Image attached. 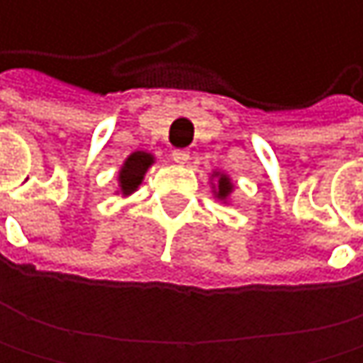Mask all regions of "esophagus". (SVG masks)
I'll return each instance as SVG.
<instances>
[{
  "mask_svg": "<svg viewBox=\"0 0 363 363\" xmlns=\"http://www.w3.org/2000/svg\"><path fill=\"white\" fill-rule=\"evenodd\" d=\"M172 161H174V163H180V165L187 163V161H189V152H187V150H174V152H172Z\"/></svg>",
  "mask_w": 363,
  "mask_h": 363,
  "instance_id": "obj_1",
  "label": "esophagus"
}]
</instances>
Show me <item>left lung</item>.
Returning <instances> with one entry per match:
<instances>
[{"instance_id":"1","label":"left lung","mask_w":363,"mask_h":363,"mask_svg":"<svg viewBox=\"0 0 363 363\" xmlns=\"http://www.w3.org/2000/svg\"><path fill=\"white\" fill-rule=\"evenodd\" d=\"M230 191H233L230 178H228V176H224V174H218V191H216V196H218L220 200H226Z\"/></svg>"}]
</instances>
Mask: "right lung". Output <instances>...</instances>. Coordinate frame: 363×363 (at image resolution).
Returning <instances> with one entry per match:
<instances>
[{"instance_id":"right-lung-1","label":"right lung","mask_w":363,"mask_h":363,"mask_svg":"<svg viewBox=\"0 0 363 363\" xmlns=\"http://www.w3.org/2000/svg\"><path fill=\"white\" fill-rule=\"evenodd\" d=\"M152 163H155V157L147 155V152H133L126 159V163L119 169V189L123 196L133 194L141 185V180Z\"/></svg>"}]
</instances>
